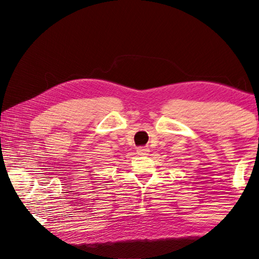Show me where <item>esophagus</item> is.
<instances>
[{
	"label": "esophagus",
	"mask_w": 259,
	"mask_h": 259,
	"mask_svg": "<svg viewBox=\"0 0 259 259\" xmlns=\"http://www.w3.org/2000/svg\"><path fill=\"white\" fill-rule=\"evenodd\" d=\"M148 152H150V150L147 147H139L137 150V153L139 155H147Z\"/></svg>",
	"instance_id": "esophagus-1"
}]
</instances>
